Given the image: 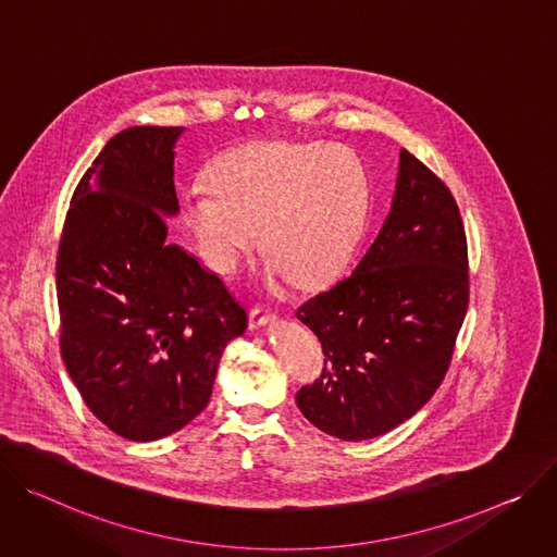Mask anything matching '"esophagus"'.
<instances>
[{
  "instance_id": "obj_1",
  "label": "esophagus",
  "mask_w": 557,
  "mask_h": 557,
  "mask_svg": "<svg viewBox=\"0 0 557 557\" xmlns=\"http://www.w3.org/2000/svg\"><path fill=\"white\" fill-rule=\"evenodd\" d=\"M276 321V314L268 312V310H259V307H255V310L250 312V330L257 332L261 327H265L268 323H274Z\"/></svg>"
}]
</instances>
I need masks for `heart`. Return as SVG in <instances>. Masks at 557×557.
<instances>
[{"instance_id": "1", "label": "heart", "mask_w": 557, "mask_h": 557, "mask_svg": "<svg viewBox=\"0 0 557 557\" xmlns=\"http://www.w3.org/2000/svg\"><path fill=\"white\" fill-rule=\"evenodd\" d=\"M367 212V176L341 144L257 141L219 157L208 188L183 199V214L208 265L227 276L257 245L265 278L300 287L332 281L349 261Z\"/></svg>"}]
</instances>
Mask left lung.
Returning <instances> with one entry per match:
<instances>
[{"label":"left lung","mask_w":557,"mask_h":557,"mask_svg":"<svg viewBox=\"0 0 557 557\" xmlns=\"http://www.w3.org/2000/svg\"><path fill=\"white\" fill-rule=\"evenodd\" d=\"M467 302L458 206L434 172L400 150L376 240L351 276L296 312L327 356L321 379L296 394L300 413L347 443L403 424L443 383Z\"/></svg>","instance_id":"1"}]
</instances>
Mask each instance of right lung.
<instances>
[{
    "mask_svg": "<svg viewBox=\"0 0 557 557\" xmlns=\"http://www.w3.org/2000/svg\"><path fill=\"white\" fill-rule=\"evenodd\" d=\"M183 131L114 135L77 185L57 255L69 374L88 409L135 443L165 438L206 409L225 345L247 327L225 283L165 240Z\"/></svg>",
    "mask_w": 557,
    "mask_h": 557,
    "instance_id": "add662e5",
    "label": "right lung"
}]
</instances>
